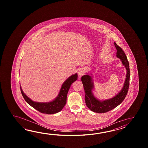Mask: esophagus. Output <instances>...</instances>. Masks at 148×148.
<instances>
[{
	"label": "esophagus",
	"mask_w": 148,
	"mask_h": 148,
	"mask_svg": "<svg viewBox=\"0 0 148 148\" xmlns=\"http://www.w3.org/2000/svg\"><path fill=\"white\" fill-rule=\"evenodd\" d=\"M85 71H86V70H85V69L84 68H80L79 70L78 73L79 77H80L82 75H84L85 74Z\"/></svg>",
	"instance_id": "1"
}]
</instances>
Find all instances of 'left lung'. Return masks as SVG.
<instances>
[{
	"label": "left lung",
	"mask_w": 148,
	"mask_h": 148,
	"mask_svg": "<svg viewBox=\"0 0 148 148\" xmlns=\"http://www.w3.org/2000/svg\"><path fill=\"white\" fill-rule=\"evenodd\" d=\"M114 45L117 50L116 57L121 60L126 69V78L123 88L117 94L108 99L104 101L99 100L93 94L94 82L92 77L89 75L90 73H87V75H83L82 77V82L85 90L86 104L91 111L98 113H106L119 106L124 101L129 90L130 77L129 61L122 48L115 42H114Z\"/></svg>",
	"instance_id": "left-lung-1"
}]
</instances>
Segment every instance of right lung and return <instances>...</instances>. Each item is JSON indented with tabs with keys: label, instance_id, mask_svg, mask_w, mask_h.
Masks as SVG:
<instances>
[{
	"label": "right lung",
	"instance_id": "1",
	"mask_svg": "<svg viewBox=\"0 0 148 148\" xmlns=\"http://www.w3.org/2000/svg\"><path fill=\"white\" fill-rule=\"evenodd\" d=\"M78 78L77 73L71 75L64 82L60 89V92L53 101L47 103L36 102L27 97L22 90L20 86L21 91L25 101L32 107L42 113L52 114L57 113L62 110L66 104V97L70 87L73 82L77 80Z\"/></svg>",
	"mask_w": 148,
	"mask_h": 148
}]
</instances>
